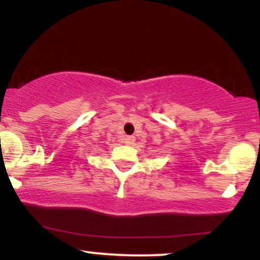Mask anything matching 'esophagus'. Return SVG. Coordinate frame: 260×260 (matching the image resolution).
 <instances>
[{
  "mask_svg": "<svg viewBox=\"0 0 260 260\" xmlns=\"http://www.w3.org/2000/svg\"><path fill=\"white\" fill-rule=\"evenodd\" d=\"M134 142H136V138H134V137H126V138H124V143H126L127 145H132L134 144Z\"/></svg>",
  "mask_w": 260,
  "mask_h": 260,
  "instance_id": "34e87169",
  "label": "esophagus"
}]
</instances>
